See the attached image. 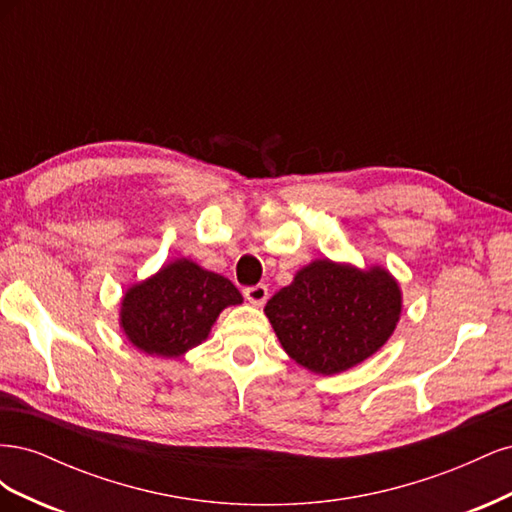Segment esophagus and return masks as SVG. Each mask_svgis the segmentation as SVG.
Instances as JSON below:
<instances>
[{
	"mask_svg": "<svg viewBox=\"0 0 512 512\" xmlns=\"http://www.w3.org/2000/svg\"><path fill=\"white\" fill-rule=\"evenodd\" d=\"M243 297L250 301L252 305H262L267 301V297H269V290H267V286L265 284H256V286H247L245 290H243Z\"/></svg>",
	"mask_w": 512,
	"mask_h": 512,
	"instance_id": "obj_1",
	"label": "esophagus"
}]
</instances>
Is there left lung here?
Masks as SVG:
<instances>
[{"instance_id":"left-lung-1","label":"left lung","mask_w":512,"mask_h":512,"mask_svg":"<svg viewBox=\"0 0 512 512\" xmlns=\"http://www.w3.org/2000/svg\"><path fill=\"white\" fill-rule=\"evenodd\" d=\"M265 314L290 359L314 374L346 371L395 331L401 292L389 271L316 260L269 299Z\"/></svg>"}]
</instances>
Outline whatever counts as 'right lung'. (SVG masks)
<instances>
[{"label":"right lung","instance_id":"1","mask_svg":"<svg viewBox=\"0 0 512 512\" xmlns=\"http://www.w3.org/2000/svg\"><path fill=\"white\" fill-rule=\"evenodd\" d=\"M241 301L226 277L181 258L126 292L121 329L138 350L170 359L203 344L222 309Z\"/></svg>","mask_w":512,"mask_h":512}]
</instances>
